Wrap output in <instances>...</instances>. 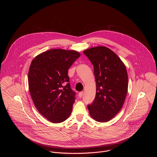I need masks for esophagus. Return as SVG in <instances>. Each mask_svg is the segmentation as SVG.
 <instances>
[{"instance_id": "obj_1", "label": "esophagus", "mask_w": 157, "mask_h": 157, "mask_svg": "<svg viewBox=\"0 0 157 157\" xmlns=\"http://www.w3.org/2000/svg\"><path fill=\"white\" fill-rule=\"evenodd\" d=\"M82 96H83V92H80L78 93V97H79L80 98H82Z\"/></svg>"}]
</instances>
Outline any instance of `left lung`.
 <instances>
[{
	"label": "left lung",
	"mask_w": 157,
	"mask_h": 157,
	"mask_svg": "<svg viewBox=\"0 0 157 157\" xmlns=\"http://www.w3.org/2000/svg\"><path fill=\"white\" fill-rule=\"evenodd\" d=\"M94 66L96 95L88 105L90 115L98 122H107L121 110L128 92L126 68L112 50L98 46L83 51Z\"/></svg>",
	"instance_id": "left-lung-1"
}]
</instances>
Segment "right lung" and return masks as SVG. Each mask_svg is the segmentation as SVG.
Masks as SVG:
<instances>
[{"instance_id": "add662e5", "label": "right lung", "mask_w": 157, "mask_h": 157, "mask_svg": "<svg viewBox=\"0 0 157 157\" xmlns=\"http://www.w3.org/2000/svg\"><path fill=\"white\" fill-rule=\"evenodd\" d=\"M80 56L75 51L50 49L31 62L28 85L32 100L38 111L52 123L64 121L72 112L75 93L67 70Z\"/></svg>"}]
</instances>
